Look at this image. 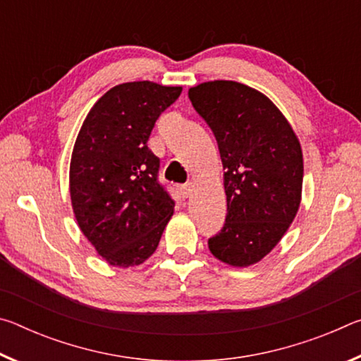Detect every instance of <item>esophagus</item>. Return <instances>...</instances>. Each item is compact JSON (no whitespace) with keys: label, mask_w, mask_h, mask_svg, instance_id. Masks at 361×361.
Segmentation results:
<instances>
[{"label":"esophagus","mask_w":361,"mask_h":361,"mask_svg":"<svg viewBox=\"0 0 361 361\" xmlns=\"http://www.w3.org/2000/svg\"><path fill=\"white\" fill-rule=\"evenodd\" d=\"M192 189H194V183L192 181H188L186 185H183L180 188L183 197H189V195H191V192H192Z\"/></svg>","instance_id":"esophagus-1"}]
</instances>
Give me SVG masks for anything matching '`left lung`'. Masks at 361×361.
Wrapping results in <instances>:
<instances>
[{
	"label": "left lung",
	"instance_id": "8db88e82",
	"mask_svg": "<svg viewBox=\"0 0 361 361\" xmlns=\"http://www.w3.org/2000/svg\"><path fill=\"white\" fill-rule=\"evenodd\" d=\"M188 95L216 138L224 170L228 215L209 248L228 266H253L282 240L301 205V143L276 103L250 85L216 79Z\"/></svg>",
	"mask_w": 361,
	"mask_h": 361
}]
</instances>
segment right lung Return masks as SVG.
Masks as SVG:
<instances>
[{
    "label": "right lung",
    "mask_w": 361,
    "mask_h": 361,
    "mask_svg": "<svg viewBox=\"0 0 361 361\" xmlns=\"http://www.w3.org/2000/svg\"><path fill=\"white\" fill-rule=\"evenodd\" d=\"M181 90L152 81L114 85L94 103L78 133L70 162L73 213L109 266L145 262L173 215L148 138Z\"/></svg>",
    "instance_id": "add662e5"
}]
</instances>
